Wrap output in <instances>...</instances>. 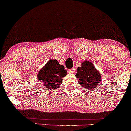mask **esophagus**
I'll list each match as a JSON object with an SVG mask.
<instances>
[{
    "label": "esophagus",
    "mask_w": 131,
    "mask_h": 131,
    "mask_svg": "<svg viewBox=\"0 0 131 131\" xmlns=\"http://www.w3.org/2000/svg\"><path fill=\"white\" fill-rule=\"evenodd\" d=\"M75 71H76V69H75V68H74V67L72 68V69H70V70H69V72L71 73H74Z\"/></svg>",
    "instance_id": "obj_1"
}]
</instances>
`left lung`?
<instances>
[{"instance_id": "left-lung-1", "label": "left lung", "mask_w": 131, "mask_h": 131, "mask_svg": "<svg viewBox=\"0 0 131 131\" xmlns=\"http://www.w3.org/2000/svg\"><path fill=\"white\" fill-rule=\"evenodd\" d=\"M76 76L81 86L86 90L96 88L101 80L99 71L95 68L92 62L88 61L82 62L81 67L78 68Z\"/></svg>"}]
</instances>
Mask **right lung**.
<instances>
[{
    "mask_svg": "<svg viewBox=\"0 0 131 131\" xmlns=\"http://www.w3.org/2000/svg\"><path fill=\"white\" fill-rule=\"evenodd\" d=\"M67 74L63 66L55 60H50L39 71L37 79L43 82V88L57 89L61 85L62 78Z\"/></svg>",
    "mask_w": 131,
    "mask_h": 131,
    "instance_id": "right-lung-1",
    "label": "right lung"
}]
</instances>
